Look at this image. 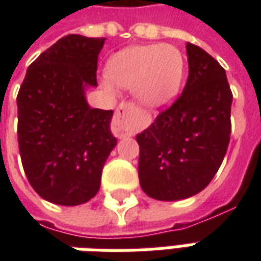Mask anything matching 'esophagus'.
Segmentation results:
<instances>
[{
  "mask_svg": "<svg viewBox=\"0 0 261 261\" xmlns=\"http://www.w3.org/2000/svg\"><path fill=\"white\" fill-rule=\"evenodd\" d=\"M138 116H140V109L136 108L134 103H120L113 119L116 134L120 137L131 136L136 131V123Z\"/></svg>",
  "mask_w": 261,
  "mask_h": 261,
  "instance_id": "1",
  "label": "esophagus"
}]
</instances>
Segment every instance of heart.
<instances>
[{"label": "heart", "instance_id": "heart-1", "mask_svg": "<svg viewBox=\"0 0 261 261\" xmlns=\"http://www.w3.org/2000/svg\"><path fill=\"white\" fill-rule=\"evenodd\" d=\"M185 67V56L173 44H142L114 53L106 64V75L116 85L133 88L142 105L158 109L177 96ZM110 81H103L108 91L113 89Z\"/></svg>", "mask_w": 261, "mask_h": 261}]
</instances>
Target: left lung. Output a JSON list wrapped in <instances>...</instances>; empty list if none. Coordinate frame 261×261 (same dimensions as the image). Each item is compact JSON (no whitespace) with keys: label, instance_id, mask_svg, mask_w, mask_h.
Returning <instances> with one entry per match:
<instances>
[{"label":"left lung","instance_id":"8db88e82","mask_svg":"<svg viewBox=\"0 0 261 261\" xmlns=\"http://www.w3.org/2000/svg\"><path fill=\"white\" fill-rule=\"evenodd\" d=\"M186 51L189 78L181 95L137 136L140 185L161 201L205 189L229 144L232 92L225 69L196 44L187 43Z\"/></svg>","mask_w":261,"mask_h":261}]
</instances>
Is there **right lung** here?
Here are the masks:
<instances>
[{
	"mask_svg": "<svg viewBox=\"0 0 261 261\" xmlns=\"http://www.w3.org/2000/svg\"><path fill=\"white\" fill-rule=\"evenodd\" d=\"M105 37L68 35L26 71L16 97L18 142L26 177L39 196L80 205L96 196L102 169L117 140L113 110L92 109L85 89L97 86Z\"/></svg>",
	"mask_w": 261,
	"mask_h": 261,
	"instance_id": "add662e5",
	"label": "right lung"
}]
</instances>
